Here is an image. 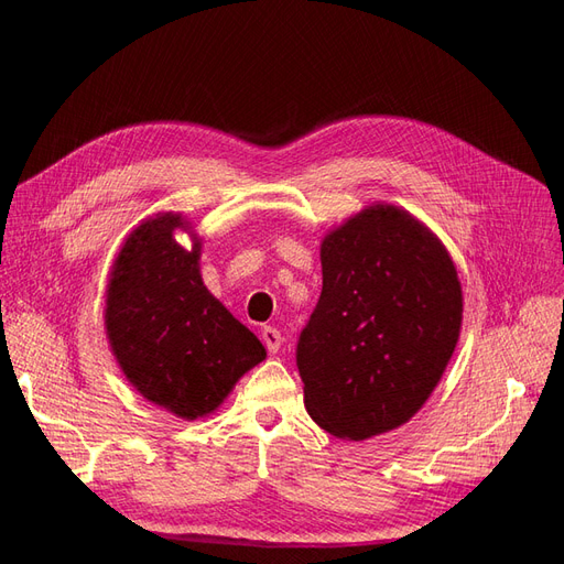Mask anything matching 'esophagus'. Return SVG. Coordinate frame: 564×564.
<instances>
[{"label": "esophagus", "mask_w": 564, "mask_h": 564, "mask_svg": "<svg viewBox=\"0 0 564 564\" xmlns=\"http://www.w3.org/2000/svg\"><path fill=\"white\" fill-rule=\"evenodd\" d=\"M262 340H264L267 350H269L271 355H276V352L281 350V343H283L281 330H276L273 326H264V328H262Z\"/></svg>", "instance_id": "obj_1"}]
</instances>
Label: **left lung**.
<instances>
[{"instance_id": "1", "label": "left lung", "mask_w": 564, "mask_h": 564, "mask_svg": "<svg viewBox=\"0 0 564 564\" xmlns=\"http://www.w3.org/2000/svg\"><path fill=\"white\" fill-rule=\"evenodd\" d=\"M322 273L297 340L305 408L338 438L393 431L422 410L455 352L453 259L410 212L371 205L324 236Z\"/></svg>"}]
</instances>
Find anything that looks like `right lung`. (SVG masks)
Instances as JSON below:
<instances>
[{
  "label": "right lung",
  "mask_w": 564,
  "mask_h": 564,
  "mask_svg": "<svg viewBox=\"0 0 564 564\" xmlns=\"http://www.w3.org/2000/svg\"><path fill=\"white\" fill-rule=\"evenodd\" d=\"M176 228L191 224L162 212L131 230L109 273L105 328L135 391L191 422L219 408L267 350L202 283V240L185 250Z\"/></svg>",
  "instance_id": "obj_1"
}]
</instances>
